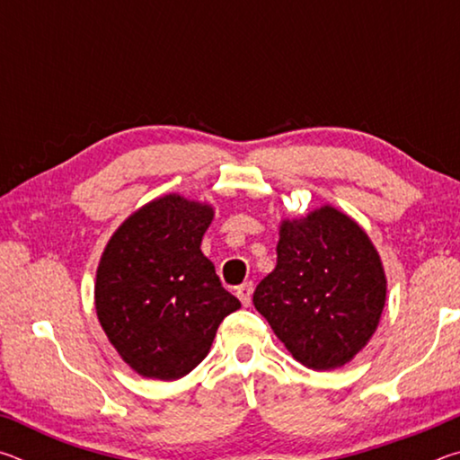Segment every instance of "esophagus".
Returning a JSON list of instances; mask_svg holds the SVG:
<instances>
[{
    "instance_id": "34e87169",
    "label": "esophagus",
    "mask_w": 460,
    "mask_h": 460,
    "mask_svg": "<svg viewBox=\"0 0 460 460\" xmlns=\"http://www.w3.org/2000/svg\"><path fill=\"white\" fill-rule=\"evenodd\" d=\"M237 298L241 300V305L243 306H249L252 305V294H253V284L252 282H245V284H241L239 288H237Z\"/></svg>"
}]
</instances>
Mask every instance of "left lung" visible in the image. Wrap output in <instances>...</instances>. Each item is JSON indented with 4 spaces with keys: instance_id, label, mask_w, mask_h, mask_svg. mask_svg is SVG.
I'll return each mask as SVG.
<instances>
[{
    "instance_id": "8db88e82",
    "label": "left lung",
    "mask_w": 460,
    "mask_h": 460,
    "mask_svg": "<svg viewBox=\"0 0 460 460\" xmlns=\"http://www.w3.org/2000/svg\"><path fill=\"white\" fill-rule=\"evenodd\" d=\"M278 261L253 306L296 361L342 367L367 345L385 306L384 263L351 217L324 205L279 223Z\"/></svg>"
}]
</instances>
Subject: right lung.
Masks as SVG:
<instances>
[{
  "label": "right lung",
  "instance_id": "1",
  "mask_svg": "<svg viewBox=\"0 0 460 460\" xmlns=\"http://www.w3.org/2000/svg\"><path fill=\"white\" fill-rule=\"evenodd\" d=\"M213 217L207 202L164 194L131 213L101 255L97 318L142 377H184L207 357L223 318L241 308L200 252Z\"/></svg>",
  "mask_w": 460,
  "mask_h": 460
}]
</instances>
